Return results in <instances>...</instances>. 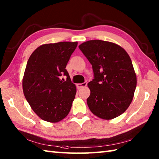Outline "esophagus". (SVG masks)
<instances>
[{
    "mask_svg": "<svg viewBox=\"0 0 159 159\" xmlns=\"http://www.w3.org/2000/svg\"><path fill=\"white\" fill-rule=\"evenodd\" d=\"M87 82L83 83H78L76 84V86L78 88H83V87H85L87 86Z\"/></svg>",
    "mask_w": 159,
    "mask_h": 159,
    "instance_id": "34e87169",
    "label": "esophagus"
}]
</instances>
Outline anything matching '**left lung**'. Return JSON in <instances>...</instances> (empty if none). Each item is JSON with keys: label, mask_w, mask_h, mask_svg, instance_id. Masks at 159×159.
<instances>
[{"label": "left lung", "mask_w": 159, "mask_h": 159, "mask_svg": "<svg viewBox=\"0 0 159 159\" xmlns=\"http://www.w3.org/2000/svg\"><path fill=\"white\" fill-rule=\"evenodd\" d=\"M79 48L93 70L94 79L87 84L90 111L103 120L120 116L130 106L137 86L129 55L116 43L99 39L83 42Z\"/></svg>", "instance_id": "1"}]
</instances>
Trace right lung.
<instances>
[{
	"mask_svg": "<svg viewBox=\"0 0 159 159\" xmlns=\"http://www.w3.org/2000/svg\"><path fill=\"white\" fill-rule=\"evenodd\" d=\"M77 42L45 43L37 48L26 64L22 79L24 95L33 111L51 123L64 119L72 107L76 87L66 69ZM62 74L66 80L60 79Z\"/></svg>",
	"mask_w": 159,
	"mask_h": 159,
	"instance_id": "1",
	"label": "right lung"
}]
</instances>
